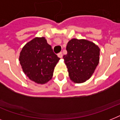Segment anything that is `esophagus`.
<instances>
[{
  "instance_id": "1",
  "label": "esophagus",
  "mask_w": 120,
  "mask_h": 120,
  "mask_svg": "<svg viewBox=\"0 0 120 120\" xmlns=\"http://www.w3.org/2000/svg\"><path fill=\"white\" fill-rule=\"evenodd\" d=\"M57 55H58V56L59 57V58H62V56H63V54H62V52L58 53Z\"/></svg>"
}]
</instances>
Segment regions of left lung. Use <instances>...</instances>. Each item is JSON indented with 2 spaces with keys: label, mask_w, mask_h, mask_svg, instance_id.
Returning a JSON list of instances; mask_svg holds the SVG:
<instances>
[{
  "label": "left lung",
  "mask_w": 120,
  "mask_h": 120,
  "mask_svg": "<svg viewBox=\"0 0 120 120\" xmlns=\"http://www.w3.org/2000/svg\"><path fill=\"white\" fill-rule=\"evenodd\" d=\"M64 59L72 82L80 83L90 78L99 63L100 49L88 40L73 38L67 45Z\"/></svg>",
  "instance_id": "8db88e82"
}]
</instances>
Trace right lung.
<instances>
[{"label": "right lung", "mask_w": 120, "mask_h": 120, "mask_svg": "<svg viewBox=\"0 0 120 120\" xmlns=\"http://www.w3.org/2000/svg\"><path fill=\"white\" fill-rule=\"evenodd\" d=\"M60 60L45 37H36L23 47L19 60L29 79L44 84L52 78L53 70Z\"/></svg>", "instance_id": "add662e5"}]
</instances>
